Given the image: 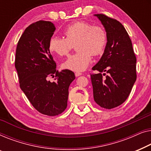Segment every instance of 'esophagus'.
<instances>
[{"label":"esophagus","mask_w":151,"mask_h":151,"mask_svg":"<svg viewBox=\"0 0 151 151\" xmlns=\"http://www.w3.org/2000/svg\"><path fill=\"white\" fill-rule=\"evenodd\" d=\"M75 76H81L82 75V73H75Z\"/></svg>","instance_id":"obj_1"}]
</instances>
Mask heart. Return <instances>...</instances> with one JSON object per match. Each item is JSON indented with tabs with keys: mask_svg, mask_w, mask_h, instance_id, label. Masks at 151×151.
Masks as SVG:
<instances>
[{
	"mask_svg": "<svg viewBox=\"0 0 151 151\" xmlns=\"http://www.w3.org/2000/svg\"><path fill=\"white\" fill-rule=\"evenodd\" d=\"M64 37L52 36L48 42V50L59 57L66 56L75 45L77 52L70 55L62 63V68L79 73L84 71L92 61V55L96 57L105 51L107 35L100 25L77 21L65 29Z\"/></svg>",
	"mask_w": 151,
	"mask_h": 151,
	"instance_id": "b5f03b06",
	"label": "heart"
}]
</instances>
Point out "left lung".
<instances>
[{
    "instance_id": "1",
    "label": "left lung",
    "mask_w": 151,
    "mask_h": 151,
    "mask_svg": "<svg viewBox=\"0 0 151 151\" xmlns=\"http://www.w3.org/2000/svg\"><path fill=\"white\" fill-rule=\"evenodd\" d=\"M95 16L105 27L107 42L101 59L92 68L99 72L90 75L93 94L100 107L111 109L124 103L132 90L137 78L136 57L131 38L119 21L103 14Z\"/></svg>"
}]
</instances>
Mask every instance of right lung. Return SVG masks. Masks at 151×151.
I'll return each instance as SVG.
<instances>
[{
  "label": "right lung",
  "instance_id": "add662e5",
  "mask_svg": "<svg viewBox=\"0 0 151 151\" xmlns=\"http://www.w3.org/2000/svg\"><path fill=\"white\" fill-rule=\"evenodd\" d=\"M55 30L49 21L32 23L19 39L15 57L21 90L37 111L49 116L66 109L69 86L75 78L73 71L57 70L48 48ZM49 76H55V81H48Z\"/></svg>",
  "mask_w": 151,
  "mask_h": 151
}]
</instances>
